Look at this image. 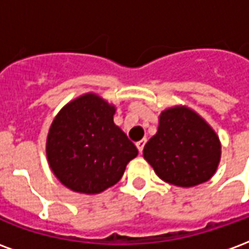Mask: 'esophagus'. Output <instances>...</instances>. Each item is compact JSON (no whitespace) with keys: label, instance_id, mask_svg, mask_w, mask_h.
<instances>
[{"label":"esophagus","instance_id":"1","mask_svg":"<svg viewBox=\"0 0 249 249\" xmlns=\"http://www.w3.org/2000/svg\"><path fill=\"white\" fill-rule=\"evenodd\" d=\"M144 145H145V140H140L139 142H136V146H137V149H139V152H142V149H144Z\"/></svg>","mask_w":249,"mask_h":249}]
</instances>
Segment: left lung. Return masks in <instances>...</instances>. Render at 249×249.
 Returning a JSON list of instances; mask_svg holds the SVG:
<instances>
[{
	"instance_id": "1",
	"label": "left lung",
	"mask_w": 249,
	"mask_h": 249,
	"mask_svg": "<svg viewBox=\"0 0 249 249\" xmlns=\"http://www.w3.org/2000/svg\"><path fill=\"white\" fill-rule=\"evenodd\" d=\"M220 141L198 114L184 107L164 110L159 130L144 146V159L159 178L178 187L208 181L220 161Z\"/></svg>"
}]
</instances>
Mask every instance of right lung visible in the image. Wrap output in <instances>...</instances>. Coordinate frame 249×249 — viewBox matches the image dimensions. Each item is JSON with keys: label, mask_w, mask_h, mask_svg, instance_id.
<instances>
[{"label": "right lung", "mask_w": 249, "mask_h": 249, "mask_svg": "<svg viewBox=\"0 0 249 249\" xmlns=\"http://www.w3.org/2000/svg\"><path fill=\"white\" fill-rule=\"evenodd\" d=\"M114 107L96 94L76 98L52 123L46 155L52 171L65 187L100 193L124 175L137 148L113 123Z\"/></svg>", "instance_id": "right-lung-1"}]
</instances>
